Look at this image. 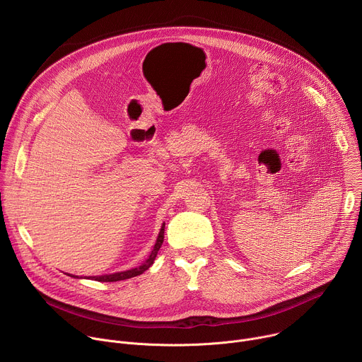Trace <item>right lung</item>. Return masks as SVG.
<instances>
[{
    "mask_svg": "<svg viewBox=\"0 0 362 362\" xmlns=\"http://www.w3.org/2000/svg\"><path fill=\"white\" fill-rule=\"evenodd\" d=\"M163 238H165V223H163V226H162V229L159 232L156 243H154V246H153V250L150 252V255H148V257H147L144 264H141L137 268L124 271V272H117V274H110V275H101V276H90V278L95 279V281H100V282H117V281H124V279H129V278H133V276H137V275L143 274L144 271H147L153 265L154 259H156L158 252H159V249H160V246L163 243Z\"/></svg>",
    "mask_w": 362,
    "mask_h": 362,
    "instance_id": "1",
    "label": "right lung"
}]
</instances>
